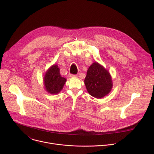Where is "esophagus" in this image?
Masks as SVG:
<instances>
[{
    "instance_id": "34e87169",
    "label": "esophagus",
    "mask_w": 154,
    "mask_h": 154,
    "mask_svg": "<svg viewBox=\"0 0 154 154\" xmlns=\"http://www.w3.org/2000/svg\"><path fill=\"white\" fill-rule=\"evenodd\" d=\"M70 77H71V78H75V77H77L78 76H77V75H75V74H71V75H70Z\"/></svg>"
}]
</instances>
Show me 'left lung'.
Returning a JSON list of instances; mask_svg holds the SVG:
<instances>
[{
	"mask_svg": "<svg viewBox=\"0 0 154 154\" xmlns=\"http://www.w3.org/2000/svg\"><path fill=\"white\" fill-rule=\"evenodd\" d=\"M84 83L87 91L97 99H102L108 95L113 88L110 73L96 61L88 69Z\"/></svg>",
	"mask_w": 154,
	"mask_h": 154,
	"instance_id": "1",
	"label": "left lung"
}]
</instances>
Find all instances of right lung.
<instances>
[{"label": "right lung", "mask_w": 154, "mask_h": 154, "mask_svg": "<svg viewBox=\"0 0 154 154\" xmlns=\"http://www.w3.org/2000/svg\"><path fill=\"white\" fill-rule=\"evenodd\" d=\"M58 64H53L46 71L43 78L45 90L51 94H58L63 88L66 79L61 76Z\"/></svg>", "instance_id": "obj_1"}]
</instances>
